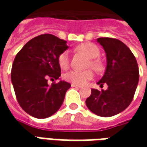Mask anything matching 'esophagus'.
Masks as SVG:
<instances>
[{
    "instance_id": "34e87169",
    "label": "esophagus",
    "mask_w": 147,
    "mask_h": 147,
    "mask_svg": "<svg viewBox=\"0 0 147 147\" xmlns=\"http://www.w3.org/2000/svg\"><path fill=\"white\" fill-rule=\"evenodd\" d=\"M71 86H72V88H81V86H79V85H76V84H71Z\"/></svg>"
}]
</instances>
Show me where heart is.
Returning <instances> with one entry per match:
<instances>
[{
	"label": "heart",
	"instance_id": "heart-1",
	"mask_svg": "<svg viewBox=\"0 0 147 147\" xmlns=\"http://www.w3.org/2000/svg\"><path fill=\"white\" fill-rule=\"evenodd\" d=\"M78 50L84 53L88 57L90 58V61L88 63V67H92L94 70L100 71L102 69V64L98 59L100 56V50L96 45L92 42L82 43L78 47ZM58 63L61 69H67L69 66V51H65L60 54L58 57ZM94 76V74L91 69L86 71L71 70L66 73L64 75V78L67 82H71L76 85H83L86 82L91 80Z\"/></svg>",
	"mask_w": 147,
	"mask_h": 147
}]
</instances>
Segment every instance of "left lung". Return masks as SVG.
Returning <instances> with one entry per match:
<instances>
[{"label":"left lung","instance_id":"obj_1","mask_svg":"<svg viewBox=\"0 0 147 147\" xmlns=\"http://www.w3.org/2000/svg\"><path fill=\"white\" fill-rule=\"evenodd\" d=\"M105 49L107 66L104 76L97 82L106 91L92 89L86 100L88 108L101 117H111L124 110L133 100L139 80L138 65L131 50L121 41L111 37H99Z\"/></svg>","mask_w":147,"mask_h":147}]
</instances>
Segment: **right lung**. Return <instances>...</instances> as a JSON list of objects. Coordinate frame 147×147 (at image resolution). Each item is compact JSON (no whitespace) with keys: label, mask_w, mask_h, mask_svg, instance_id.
Listing matches in <instances>:
<instances>
[{"label":"right lung","mask_w":147,"mask_h":147,"mask_svg":"<svg viewBox=\"0 0 147 147\" xmlns=\"http://www.w3.org/2000/svg\"><path fill=\"white\" fill-rule=\"evenodd\" d=\"M66 43L52 34H42L26 43L14 59L11 81L17 100L26 113L37 119L54 115L71 87L65 81L47 83L61 74L58 57L68 48Z\"/></svg>","instance_id":"right-lung-1"}]
</instances>
